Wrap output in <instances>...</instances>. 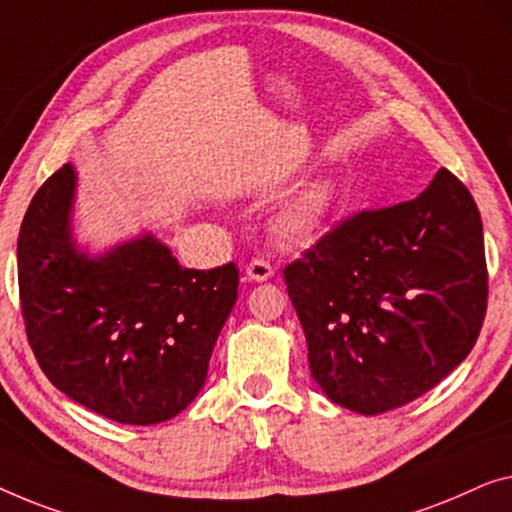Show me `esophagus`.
<instances>
[{"mask_svg": "<svg viewBox=\"0 0 512 512\" xmlns=\"http://www.w3.org/2000/svg\"><path fill=\"white\" fill-rule=\"evenodd\" d=\"M246 276H248V280H255V282L271 280L273 278V266L266 262V259H253V262L246 266Z\"/></svg>", "mask_w": 512, "mask_h": 512, "instance_id": "obj_1", "label": "esophagus"}]
</instances>
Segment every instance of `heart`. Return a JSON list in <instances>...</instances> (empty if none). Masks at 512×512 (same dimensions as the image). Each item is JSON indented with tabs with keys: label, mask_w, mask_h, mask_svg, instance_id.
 <instances>
[{
	"label": "heart",
	"mask_w": 512,
	"mask_h": 512,
	"mask_svg": "<svg viewBox=\"0 0 512 512\" xmlns=\"http://www.w3.org/2000/svg\"><path fill=\"white\" fill-rule=\"evenodd\" d=\"M342 211V195L331 179L296 188L271 216V232L287 243H308L322 236Z\"/></svg>",
	"instance_id": "b5f03b06"
}]
</instances>
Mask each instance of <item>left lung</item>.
Returning a JSON list of instances; mask_svg holds the SVG:
<instances>
[{
    "instance_id": "obj_1",
    "label": "left lung",
    "mask_w": 512,
    "mask_h": 512,
    "mask_svg": "<svg viewBox=\"0 0 512 512\" xmlns=\"http://www.w3.org/2000/svg\"><path fill=\"white\" fill-rule=\"evenodd\" d=\"M310 372L331 402L384 414L451 375L487 310L483 223L439 170L416 200L361 211L285 269Z\"/></svg>"
}]
</instances>
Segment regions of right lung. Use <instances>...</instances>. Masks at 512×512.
<instances>
[{
  "label": "right lung",
  "mask_w": 512,
  "mask_h": 512,
  "mask_svg": "<svg viewBox=\"0 0 512 512\" xmlns=\"http://www.w3.org/2000/svg\"><path fill=\"white\" fill-rule=\"evenodd\" d=\"M78 172L38 188L18 236L27 340L61 393L126 425L170 421L202 391L239 269H183L144 232L89 255L73 236Z\"/></svg>",
  "instance_id": "1"
}]
</instances>
